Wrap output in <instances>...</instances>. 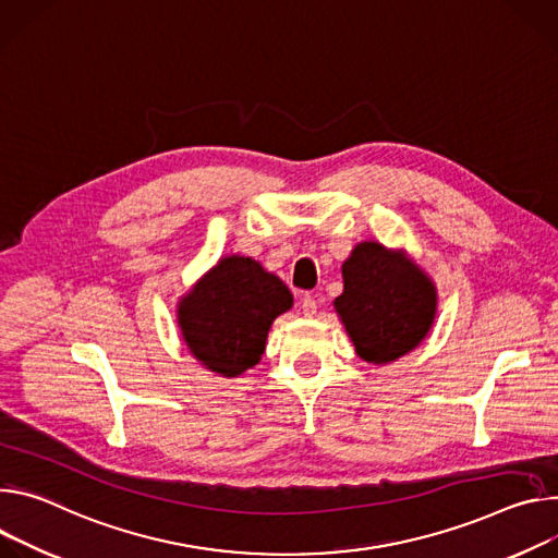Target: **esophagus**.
<instances>
[{
    "label": "esophagus",
    "mask_w": 558,
    "mask_h": 558,
    "mask_svg": "<svg viewBox=\"0 0 558 558\" xmlns=\"http://www.w3.org/2000/svg\"><path fill=\"white\" fill-rule=\"evenodd\" d=\"M301 311H303L305 317H313V315L317 313V299L311 296V294H305V296L301 299Z\"/></svg>",
    "instance_id": "esophagus-1"
}]
</instances>
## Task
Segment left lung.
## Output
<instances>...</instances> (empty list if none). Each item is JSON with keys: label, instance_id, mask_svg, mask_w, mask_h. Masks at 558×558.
Masks as SVG:
<instances>
[{"label": "left lung", "instance_id": "8db88e82", "mask_svg": "<svg viewBox=\"0 0 558 558\" xmlns=\"http://www.w3.org/2000/svg\"><path fill=\"white\" fill-rule=\"evenodd\" d=\"M337 313L367 363H388L414 350L437 315V290L401 253L377 241L359 243L341 268Z\"/></svg>", "mask_w": 558, "mask_h": 558}]
</instances>
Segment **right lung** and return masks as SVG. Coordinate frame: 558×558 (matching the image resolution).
Listing matches in <instances>:
<instances>
[{
	"instance_id": "add662e5",
	"label": "right lung",
	"mask_w": 558,
	"mask_h": 558,
	"mask_svg": "<svg viewBox=\"0 0 558 558\" xmlns=\"http://www.w3.org/2000/svg\"><path fill=\"white\" fill-rule=\"evenodd\" d=\"M286 283L251 257L221 259L179 303L191 352L213 373L236 377L259 363L272 322L290 311Z\"/></svg>"
}]
</instances>
